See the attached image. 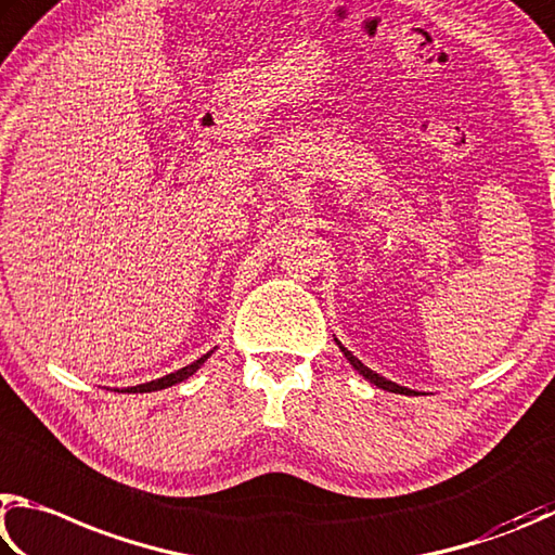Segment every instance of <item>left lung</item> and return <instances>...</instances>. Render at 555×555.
Returning a JSON list of instances; mask_svg holds the SVG:
<instances>
[{
  "label": "left lung",
  "mask_w": 555,
  "mask_h": 555,
  "mask_svg": "<svg viewBox=\"0 0 555 555\" xmlns=\"http://www.w3.org/2000/svg\"><path fill=\"white\" fill-rule=\"evenodd\" d=\"M338 346H341V344H338ZM341 351H344V356L348 358V361H351V365L356 367V371L358 373H361L363 377H365V380H371L373 385H377V387H383V390H387V392H400V395H416L414 390H406V387H400V385H397V383H390V380H385V377L383 375H377V373H373L371 371V367H365L361 361H358V358L351 353V351H346V348L341 346Z\"/></svg>",
  "instance_id": "1"
}]
</instances>
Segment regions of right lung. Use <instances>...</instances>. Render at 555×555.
<instances>
[{"instance_id":"obj_1","label":"right lung","mask_w":555,"mask_h":555,"mask_svg":"<svg viewBox=\"0 0 555 555\" xmlns=\"http://www.w3.org/2000/svg\"><path fill=\"white\" fill-rule=\"evenodd\" d=\"M209 356H211V351L204 353V356L199 358V361H194V363H190V365L180 367V371H175V373H170V375L160 377V380H151V383H145V385H135V387H131V390H126V392H155V390H165V387L178 385V383H182V380H188V377H190L192 373H197V367H199L204 361H207Z\"/></svg>"}]
</instances>
